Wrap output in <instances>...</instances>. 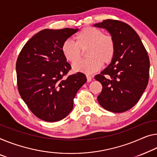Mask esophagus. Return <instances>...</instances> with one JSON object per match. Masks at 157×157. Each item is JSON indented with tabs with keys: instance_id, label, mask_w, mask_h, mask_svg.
Instances as JSON below:
<instances>
[{
	"instance_id": "34e87169",
	"label": "esophagus",
	"mask_w": 157,
	"mask_h": 157,
	"mask_svg": "<svg viewBox=\"0 0 157 157\" xmlns=\"http://www.w3.org/2000/svg\"><path fill=\"white\" fill-rule=\"evenodd\" d=\"M86 78H87V81L88 82H90L91 80H92V76L88 75V74H87L86 75Z\"/></svg>"
}]
</instances>
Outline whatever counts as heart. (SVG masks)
<instances>
[{
	"mask_svg": "<svg viewBox=\"0 0 157 157\" xmlns=\"http://www.w3.org/2000/svg\"><path fill=\"white\" fill-rule=\"evenodd\" d=\"M74 43L67 40L62 45V52L67 61L74 63L80 58L81 50L87 48L89 59L73 64L75 71L91 74L100 69L102 63L109 64L115 55V42L112 36L104 34L99 29L86 26L74 37Z\"/></svg>",
	"mask_w": 157,
	"mask_h": 157,
	"instance_id": "obj_1",
	"label": "heart"
}]
</instances>
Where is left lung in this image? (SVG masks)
Instances as JSON below:
<instances>
[{"instance_id": "8db88e82", "label": "left lung", "mask_w": 157, "mask_h": 157, "mask_svg": "<svg viewBox=\"0 0 157 157\" xmlns=\"http://www.w3.org/2000/svg\"><path fill=\"white\" fill-rule=\"evenodd\" d=\"M94 26L109 31L116 47L112 62L95 76L102 86L98 102L109 112H124L138 102L148 84L147 52L136 31L126 23L106 20Z\"/></svg>"}]
</instances>
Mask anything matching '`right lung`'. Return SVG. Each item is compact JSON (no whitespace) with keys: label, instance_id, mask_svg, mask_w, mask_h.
I'll use <instances>...</instances> for the list:
<instances>
[{"label":"right lung","instance_id":"right-lung-1","mask_svg":"<svg viewBox=\"0 0 157 157\" xmlns=\"http://www.w3.org/2000/svg\"><path fill=\"white\" fill-rule=\"evenodd\" d=\"M78 29H43L24 45L16 62L21 98L36 117L48 122L63 119L74 107L73 101L87 81L77 72L65 76L71 66L62 45Z\"/></svg>","mask_w":157,"mask_h":157}]
</instances>
